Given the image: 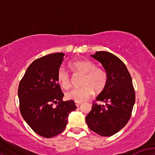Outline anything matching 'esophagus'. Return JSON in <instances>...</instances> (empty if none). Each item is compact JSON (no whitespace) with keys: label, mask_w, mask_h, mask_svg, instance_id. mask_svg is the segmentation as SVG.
Segmentation results:
<instances>
[{"label":"esophagus","mask_w":155,"mask_h":155,"mask_svg":"<svg viewBox=\"0 0 155 155\" xmlns=\"http://www.w3.org/2000/svg\"><path fill=\"white\" fill-rule=\"evenodd\" d=\"M75 104L76 106H79L81 104V102H78V101H75Z\"/></svg>","instance_id":"1"}]
</instances>
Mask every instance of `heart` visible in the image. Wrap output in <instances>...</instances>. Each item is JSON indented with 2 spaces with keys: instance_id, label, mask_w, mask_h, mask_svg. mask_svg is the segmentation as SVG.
Masks as SVG:
<instances>
[{
  "instance_id": "1",
  "label": "heart",
  "mask_w": 155,
  "mask_h": 155,
  "mask_svg": "<svg viewBox=\"0 0 155 155\" xmlns=\"http://www.w3.org/2000/svg\"><path fill=\"white\" fill-rule=\"evenodd\" d=\"M68 68L74 72L83 74L80 87L72 89L65 94L68 100L74 101H85L94 92H99L104 90L108 82V74L105 69L96 67L94 62L89 60H76L68 63ZM56 79L62 88L68 90L71 87V77L63 68L57 71Z\"/></svg>"
}]
</instances>
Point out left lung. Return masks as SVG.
<instances>
[{
  "label": "left lung",
  "instance_id": "obj_1",
  "mask_svg": "<svg viewBox=\"0 0 155 155\" xmlns=\"http://www.w3.org/2000/svg\"><path fill=\"white\" fill-rule=\"evenodd\" d=\"M91 56L98 60L108 74L106 87L96 97L106 105L94 101L92 110L86 117L91 130L102 136H111L128 122L136 100L132 78L124 63L108 51H96Z\"/></svg>",
  "mask_w": 155,
  "mask_h": 155
}]
</instances>
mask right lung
<instances>
[{"mask_svg": "<svg viewBox=\"0 0 155 155\" xmlns=\"http://www.w3.org/2000/svg\"><path fill=\"white\" fill-rule=\"evenodd\" d=\"M64 56V53H54L34 60L19 84L21 114L35 133L45 138L63 132L68 114L76 108L74 101L62 100L64 94L56 79ZM54 104H58L56 107Z\"/></svg>", "mask_w": 155, "mask_h": 155, "instance_id": "right-lung-1", "label": "right lung"}]
</instances>
